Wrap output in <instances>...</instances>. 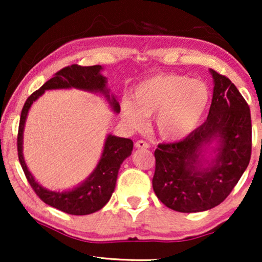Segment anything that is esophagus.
<instances>
[{
	"mask_svg": "<svg viewBox=\"0 0 262 262\" xmlns=\"http://www.w3.org/2000/svg\"><path fill=\"white\" fill-rule=\"evenodd\" d=\"M135 146L136 148H138V149H148L149 148V143H146L145 141H137L135 143Z\"/></svg>",
	"mask_w": 262,
	"mask_h": 262,
	"instance_id": "1",
	"label": "esophagus"
}]
</instances>
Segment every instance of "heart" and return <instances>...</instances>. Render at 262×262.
<instances>
[{"label":"heart","mask_w":262,"mask_h":262,"mask_svg":"<svg viewBox=\"0 0 262 262\" xmlns=\"http://www.w3.org/2000/svg\"><path fill=\"white\" fill-rule=\"evenodd\" d=\"M211 92L205 82L181 74H161L141 82L134 102L124 101L123 117L138 128L144 117L155 116L154 125L161 138L177 141L194 131L210 107Z\"/></svg>","instance_id":"heart-1"}]
</instances>
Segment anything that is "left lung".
Returning <instances> with one entry per match:
<instances>
[{
    "mask_svg": "<svg viewBox=\"0 0 262 262\" xmlns=\"http://www.w3.org/2000/svg\"><path fill=\"white\" fill-rule=\"evenodd\" d=\"M213 95L207 119L182 141L155 150L152 188L161 202L179 212H200L220 205L245 173L252 155L248 103L227 76L211 69ZM212 141V160L202 155Z\"/></svg>",
    "mask_w": 262,
    "mask_h": 262,
    "instance_id": "obj_1",
    "label": "left lung"
}]
</instances>
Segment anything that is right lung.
<instances>
[{"instance_id":"obj_1","label":"right lung","mask_w":262,"mask_h":262,"mask_svg":"<svg viewBox=\"0 0 262 262\" xmlns=\"http://www.w3.org/2000/svg\"><path fill=\"white\" fill-rule=\"evenodd\" d=\"M101 70V66L81 67L77 64H73V66L63 68L58 73L53 75L52 78L45 82L38 91L28 96L23 111H21L19 132H17V156H19L20 164L31 187L45 204L66 213L75 214V216H83V214L96 212L108 203L114 188H116L120 164L126 157L131 155L132 149H134V142L128 138L108 135L106 138L105 146H103L101 159L94 171L87 178V180L69 191L52 192L44 188L34 180L33 175L28 170L26 162H25L23 154L25 123H26L27 113L32 103L39 96L44 94L45 91H50V89L76 88L92 93H101L105 95L110 105L112 106L114 112L119 113V102L113 95H110V91L106 87L107 78L100 73Z\"/></svg>"}]
</instances>
